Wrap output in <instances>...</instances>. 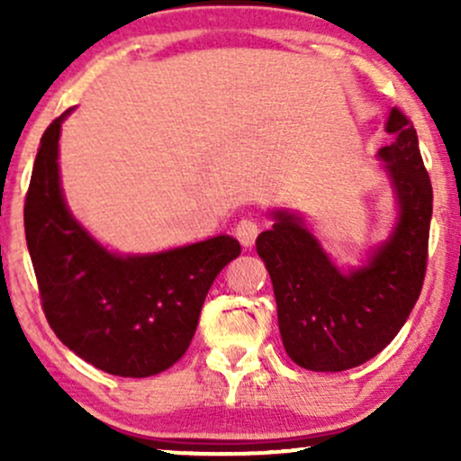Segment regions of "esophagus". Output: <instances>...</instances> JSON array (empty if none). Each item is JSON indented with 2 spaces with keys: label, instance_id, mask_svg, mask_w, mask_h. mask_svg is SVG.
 Returning a JSON list of instances; mask_svg holds the SVG:
<instances>
[{
  "label": "esophagus",
  "instance_id": "1",
  "mask_svg": "<svg viewBox=\"0 0 461 461\" xmlns=\"http://www.w3.org/2000/svg\"><path fill=\"white\" fill-rule=\"evenodd\" d=\"M234 231H236L238 240H240V245L249 249V247H253L258 234H260V225H258L253 219H242V221H238Z\"/></svg>",
  "mask_w": 461,
  "mask_h": 461
}]
</instances>
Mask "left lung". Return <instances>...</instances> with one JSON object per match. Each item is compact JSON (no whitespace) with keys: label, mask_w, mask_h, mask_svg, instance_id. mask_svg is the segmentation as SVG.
<instances>
[{"label":"left lung","mask_w":461,"mask_h":461,"mask_svg":"<svg viewBox=\"0 0 461 461\" xmlns=\"http://www.w3.org/2000/svg\"><path fill=\"white\" fill-rule=\"evenodd\" d=\"M393 142L377 153L393 184L399 219L388 240L357 268L342 271L299 212L273 210L256 240L271 275L279 333L301 368L340 373L368 362L393 342L420 297L433 190L414 125L399 108L385 121Z\"/></svg>","instance_id":"8db88e82"}]
</instances>
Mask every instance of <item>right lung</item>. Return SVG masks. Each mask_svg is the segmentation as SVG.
<instances>
[{"instance_id":"obj_1","label":"right lung","mask_w":461,"mask_h":461,"mask_svg":"<svg viewBox=\"0 0 461 461\" xmlns=\"http://www.w3.org/2000/svg\"><path fill=\"white\" fill-rule=\"evenodd\" d=\"M73 110V108H71ZM60 114L41 139L25 194V240L50 327L76 356L119 377H151L186 353L210 285L240 242L221 234L160 253L108 251L68 210Z\"/></svg>"}]
</instances>
